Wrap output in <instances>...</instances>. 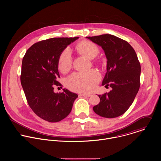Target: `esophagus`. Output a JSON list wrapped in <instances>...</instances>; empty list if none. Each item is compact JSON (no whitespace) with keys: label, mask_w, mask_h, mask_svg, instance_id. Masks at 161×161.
<instances>
[{"label":"esophagus","mask_w":161,"mask_h":161,"mask_svg":"<svg viewBox=\"0 0 161 161\" xmlns=\"http://www.w3.org/2000/svg\"><path fill=\"white\" fill-rule=\"evenodd\" d=\"M80 96H83V97H89L91 96V94H83V93H82V94H80Z\"/></svg>","instance_id":"34e87169"}]
</instances>
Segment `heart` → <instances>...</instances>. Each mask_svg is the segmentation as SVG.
<instances>
[{"mask_svg":"<svg viewBox=\"0 0 161 161\" xmlns=\"http://www.w3.org/2000/svg\"><path fill=\"white\" fill-rule=\"evenodd\" d=\"M77 50L81 54L93 58L99 53L97 46L90 41H82L77 45ZM73 64V56L71 50L65 48L60 54L58 60V68L63 73L69 71ZM101 76L94 69L86 72H76L69 76L66 84L71 90L80 92H89L92 91L99 81Z\"/></svg>","mask_w":161,"mask_h":161,"instance_id":"1","label":"heart"}]
</instances>
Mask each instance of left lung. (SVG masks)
Here are the masks:
<instances>
[{"mask_svg":"<svg viewBox=\"0 0 161 161\" xmlns=\"http://www.w3.org/2000/svg\"><path fill=\"white\" fill-rule=\"evenodd\" d=\"M86 38L104 50L108 61L102 85L112 88L99 96L100 102L93 110L105 118L120 116L132 104L140 86L141 65L136 53L127 41L111 34Z\"/></svg>","mask_w":161,"mask_h":161,"instance_id":"8db88e82","label":"left lung"}]
</instances>
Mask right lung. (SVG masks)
Returning a JSON list of instances; mask_svg holds the SVG:
<instances>
[{"label":"right lung","mask_w":161,"mask_h":161,"mask_svg":"<svg viewBox=\"0 0 161 161\" xmlns=\"http://www.w3.org/2000/svg\"><path fill=\"white\" fill-rule=\"evenodd\" d=\"M78 37H54L34 43L27 50L22 60L21 84L27 103L41 119L57 122L70 113L78 97L67 89L55 93L58 81V60L61 52Z\"/></svg>","instance_id":"add662e5"}]
</instances>
